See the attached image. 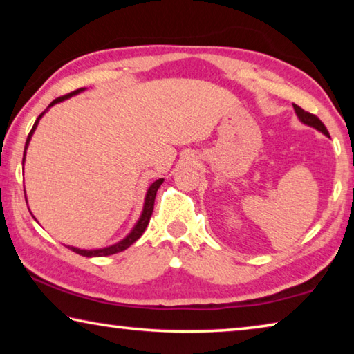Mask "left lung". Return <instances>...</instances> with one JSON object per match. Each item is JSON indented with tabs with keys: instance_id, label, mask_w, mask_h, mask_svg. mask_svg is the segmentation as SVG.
Instances as JSON below:
<instances>
[{
	"instance_id": "obj_1",
	"label": "left lung",
	"mask_w": 354,
	"mask_h": 354,
	"mask_svg": "<svg viewBox=\"0 0 354 354\" xmlns=\"http://www.w3.org/2000/svg\"><path fill=\"white\" fill-rule=\"evenodd\" d=\"M293 109H295L298 118L301 120L303 123H306V124H309V127H313V128H315V129H319L320 133H323L325 136H329L326 127H325V124L322 123V120H320L319 117L314 115V113H310V112H306V111L301 109V107L297 106V104H293Z\"/></svg>"
}]
</instances>
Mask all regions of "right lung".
<instances>
[{"mask_svg":"<svg viewBox=\"0 0 354 354\" xmlns=\"http://www.w3.org/2000/svg\"><path fill=\"white\" fill-rule=\"evenodd\" d=\"M84 91V87L82 88H77V91H75V92H71V93H67V95H64V97H59V98H56L55 101H53V103L48 106V107H51L53 104H56V103H61V101H64V100H67V98H70L71 95H76V93H80V92H82ZM45 112H41L40 115H39V118L35 120V123H34V127H32V129H31V133L28 134V139H26V145H25V153H26V148H28V143H29V140H31V136L34 134V131H35V128H37V123H39V120L41 118V115H44ZM164 183V179L160 178V179H158V181H154L151 185H149V189H148V192H147V198H145V206H143V212H142V215H140V218H139V221H137V225L134 226V230L129 232V234L123 239L122 242H118V243H115V245H111V247H107V248H100V250H80V248H75V247H68L71 251H75V253H77V254H81V256H86V257H93V256H111V254H115V253H120V251H123V250H127L128 247H131V245H133L137 239H139L142 234H143V231L147 230V226H148V221H149V218H151V215H153V209H154V200H156V194H158V189L160 187V184Z\"/></svg>","mask_w":354,"mask_h":354,"instance_id":"obj_1","label":"right lung"}]
</instances>
